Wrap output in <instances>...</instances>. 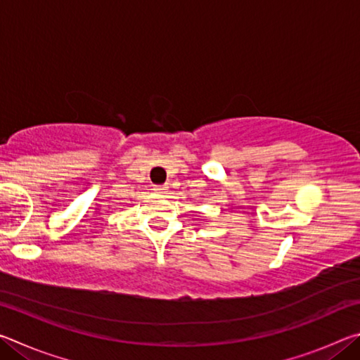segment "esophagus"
Segmentation results:
<instances>
[{
	"mask_svg": "<svg viewBox=\"0 0 360 360\" xmlns=\"http://www.w3.org/2000/svg\"><path fill=\"white\" fill-rule=\"evenodd\" d=\"M154 191H155L157 193H163V192L168 191V187H167V186H154Z\"/></svg>",
	"mask_w": 360,
	"mask_h": 360,
	"instance_id": "34e87169",
	"label": "esophagus"
}]
</instances>
